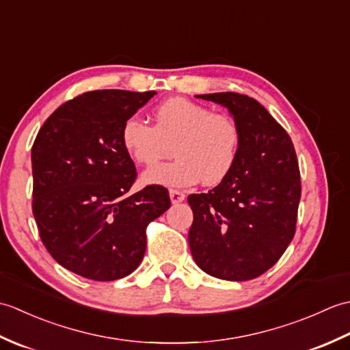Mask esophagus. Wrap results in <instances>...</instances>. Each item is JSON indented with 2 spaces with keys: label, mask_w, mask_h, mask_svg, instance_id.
<instances>
[{
  "label": "esophagus",
  "mask_w": 350,
  "mask_h": 350,
  "mask_svg": "<svg viewBox=\"0 0 350 350\" xmlns=\"http://www.w3.org/2000/svg\"><path fill=\"white\" fill-rule=\"evenodd\" d=\"M170 200L171 203L173 204H177V203H182L185 200V194L182 191H177V189H171L170 191Z\"/></svg>",
  "instance_id": "1"
}]
</instances>
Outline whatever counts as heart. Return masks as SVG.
I'll list each match as a JSON object with an SVG mask.
<instances>
[{"instance_id": "b5f03b06", "label": "heart", "mask_w": 350, "mask_h": 350, "mask_svg": "<svg viewBox=\"0 0 350 350\" xmlns=\"http://www.w3.org/2000/svg\"><path fill=\"white\" fill-rule=\"evenodd\" d=\"M154 124L126 118L120 138L141 165H152L173 151L176 159L146 170L148 185L188 188L202 180L218 185L232 173L242 146V129L233 116L185 98H170L153 111Z\"/></svg>"}]
</instances>
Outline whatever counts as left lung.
<instances>
[{
	"instance_id": "1",
	"label": "left lung",
	"mask_w": 350,
	"mask_h": 350,
	"mask_svg": "<svg viewBox=\"0 0 350 350\" xmlns=\"http://www.w3.org/2000/svg\"><path fill=\"white\" fill-rule=\"evenodd\" d=\"M221 103L241 124L236 165L206 194H191L189 248L221 280L257 278L278 262L296 232L301 173L292 139L263 105L239 93L198 94Z\"/></svg>"
}]
</instances>
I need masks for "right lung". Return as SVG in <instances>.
<instances>
[{
    "label": "right lung",
    "instance_id": "obj_1",
    "mask_svg": "<svg viewBox=\"0 0 350 350\" xmlns=\"http://www.w3.org/2000/svg\"><path fill=\"white\" fill-rule=\"evenodd\" d=\"M154 94L83 93L58 107L34 139L33 215L40 239L55 262L84 278L114 281L135 271L147 226L171 206L159 185L129 194L137 168L120 138L126 118Z\"/></svg>",
    "mask_w": 350,
    "mask_h": 350
}]
</instances>
